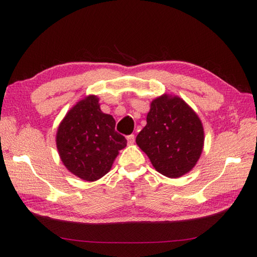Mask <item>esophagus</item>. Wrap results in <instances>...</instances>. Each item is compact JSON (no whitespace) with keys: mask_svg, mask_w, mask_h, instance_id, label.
Instances as JSON below:
<instances>
[{"mask_svg":"<svg viewBox=\"0 0 257 257\" xmlns=\"http://www.w3.org/2000/svg\"><path fill=\"white\" fill-rule=\"evenodd\" d=\"M127 141H128V144H134L135 143V135H129V136H127Z\"/></svg>","mask_w":257,"mask_h":257,"instance_id":"1","label":"esophagus"}]
</instances>
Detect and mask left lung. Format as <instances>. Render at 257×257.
Here are the masks:
<instances>
[{
  "mask_svg": "<svg viewBox=\"0 0 257 257\" xmlns=\"http://www.w3.org/2000/svg\"><path fill=\"white\" fill-rule=\"evenodd\" d=\"M147 123L136 143L155 170L179 178L197 163L204 145L202 121L184 99L164 94L151 103Z\"/></svg>",
  "mask_w": 257,
  "mask_h": 257,
  "instance_id": "1",
  "label": "left lung"
}]
</instances>
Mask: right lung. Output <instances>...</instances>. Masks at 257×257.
Masks as SVG:
<instances>
[{
    "label": "right lung",
    "instance_id": "right-lung-1",
    "mask_svg": "<svg viewBox=\"0 0 257 257\" xmlns=\"http://www.w3.org/2000/svg\"><path fill=\"white\" fill-rule=\"evenodd\" d=\"M115 120L101 111L98 97L89 95L69 111L56 133V147L66 168L86 181L110 171L127 139L115 132Z\"/></svg>",
    "mask_w": 257,
    "mask_h": 257
}]
</instances>
